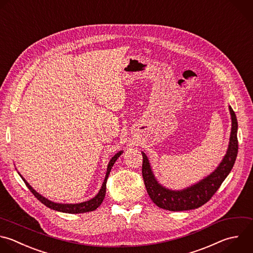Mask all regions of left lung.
<instances>
[{
    "label": "left lung",
    "instance_id": "8db88e82",
    "mask_svg": "<svg viewBox=\"0 0 253 253\" xmlns=\"http://www.w3.org/2000/svg\"><path fill=\"white\" fill-rule=\"evenodd\" d=\"M231 119V130L227 150L217 167L207 177L182 190H171L162 186L154 176L149 160L142 153V177L146 191L152 202L159 208L178 211L197 209L206 204L217 191L232 169L238 150L237 120L231 107H228Z\"/></svg>",
    "mask_w": 253,
    "mask_h": 253
}]
</instances>
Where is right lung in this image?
<instances>
[{
	"label": "right lung",
	"mask_w": 253,
	"mask_h": 253,
	"mask_svg": "<svg viewBox=\"0 0 253 253\" xmlns=\"http://www.w3.org/2000/svg\"><path fill=\"white\" fill-rule=\"evenodd\" d=\"M124 151L121 150L119 151L118 153H116L112 159L110 160L109 164H108V168H107V173H106V176H105V180L102 184V187L99 191V193L94 197L92 198L91 200L89 201H86V202H82V203H79V204H61V203H55V202H52L48 199H46L45 197H43L42 195H41L40 193H38L29 183L28 181H26V179L20 174V176L22 177V179L24 180V182L26 183V185L28 186V188L31 190V192L38 198V200H40L43 205H45L47 208H50L51 210H54V211H62V212H67V213H82V212H87V211H95L97 208L100 207V205L102 204L104 198H105V195H106V184H107V180H108V177H109V174L111 172V169L113 168L115 162L117 161V159L122 155Z\"/></svg>",
	"instance_id": "obj_1"
}]
</instances>
